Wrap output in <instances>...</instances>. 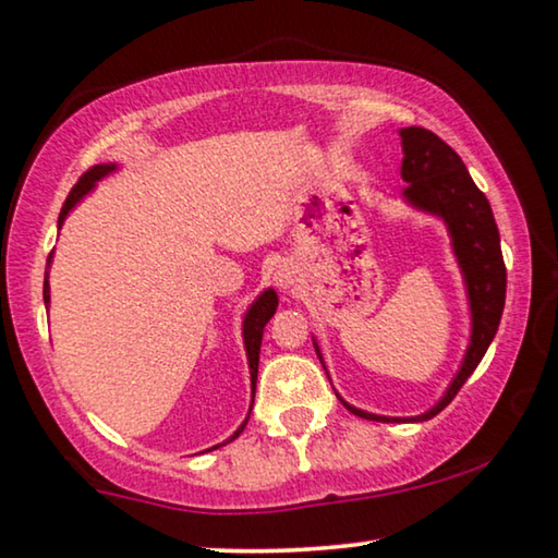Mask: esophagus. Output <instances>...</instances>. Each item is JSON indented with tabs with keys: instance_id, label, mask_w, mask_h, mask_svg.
<instances>
[{
	"instance_id": "34e87169",
	"label": "esophagus",
	"mask_w": 558,
	"mask_h": 558,
	"mask_svg": "<svg viewBox=\"0 0 558 558\" xmlns=\"http://www.w3.org/2000/svg\"><path fill=\"white\" fill-rule=\"evenodd\" d=\"M272 280H276V286L280 290H293L295 282H298V270L293 263H280L276 268V276H272Z\"/></svg>"
}]
</instances>
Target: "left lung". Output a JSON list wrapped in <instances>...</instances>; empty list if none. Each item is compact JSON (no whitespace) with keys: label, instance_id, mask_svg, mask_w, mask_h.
I'll return each instance as SVG.
<instances>
[{"label":"left lung","instance_id":"8db88e82","mask_svg":"<svg viewBox=\"0 0 558 558\" xmlns=\"http://www.w3.org/2000/svg\"><path fill=\"white\" fill-rule=\"evenodd\" d=\"M398 135H401L403 147V199L413 210L444 220L448 238H451L453 257L463 276L465 298H469L471 340L451 386L446 388V393L440 396L434 409H428L426 413L411 415V418H393V415L361 411L343 401L338 393L336 396L348 411L361 415V418L384 423H418L434 418L453 401L456 393L486 355L488 345H492L506 303V265L492 205L476 187V182L471 180L461 157L430 130L403 128L398 130ZM313 345L323 363V353L315 338ZM323 368H326V363H323Z\"/></svg>","mask_w":558,"mask_h":558}]
</instances>
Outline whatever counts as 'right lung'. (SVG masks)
<instances>
[{
	"instance_id": "1",
	"label": "right lung",
	"mask_w": 558,
	"mask_h": 558,
	"mask_svg": "<svg viewBox=\"0 0 558 558\" xmlns=\"http://www.w3.org/2000/svg\"><path fill=\"white\" fill-rule=\"evenodd\" d=\"M118 170V165L110 162V165H95L93 170H87L82 174L77 185L72 187V193L66 195L64 205H62V213H60V220H57V226L62 228V222L66 220V215L74 210V205L80 203L82 197H85L89 190H95V185L107 174ZM49 265H52V253H49V260H47V270H45V305L49 307ZM278 311V293L272 288H265L260 295L255 298L251 303V307L245 311V318H243V343H245V355H247V368H251V388H253V398H255V380H257V363H260V343H263V328L265 323H268L272 315ZM253 411V405H251ZM251 411H247L245 421L240 423V428L232 434L228 440H222V444L213 446V448H220L230 444V440H235L240 434H243V428L247 426V418H251ZM213 448H207V451H213Z\"/></svg>"
}]
</instances>
